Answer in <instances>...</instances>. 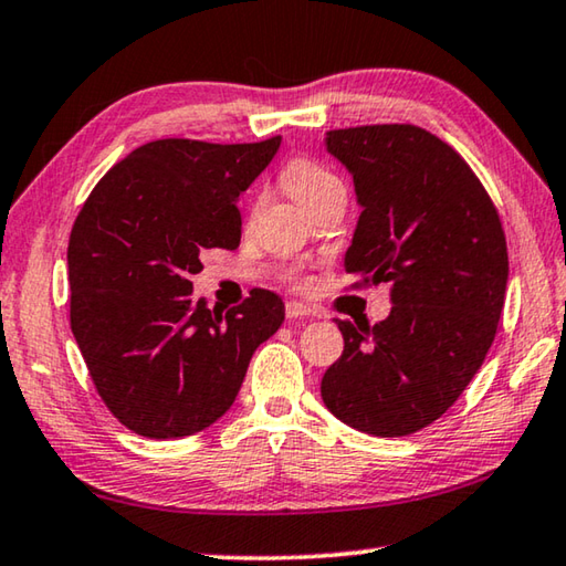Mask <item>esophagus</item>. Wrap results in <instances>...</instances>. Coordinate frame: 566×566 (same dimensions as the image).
<instances>
[{"instance_id":"1","label":"esophagus","mask_w":566,"mask_h":566,"mask_svg":"<svg viewBox=\"0 0 566 566\" xmlns=\"http://www.w3.org/2000/svg\"><path fill=\"white\" fill-rule=\"evenodd\" d=\"M312 310L306 304L300 302H286V319H304V317H312Z\"/></svg>"}]
</instances>
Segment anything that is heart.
<instances>
[{"instance_id":"heart-1","label":"heart","mask_w":566,"mask_h":566,"mask_svg":"<svg viewBox=\"0 0 566 566\" xmlns=\"http://www.w3.org/2000/svg\"><path fill=\"white\" fill-rule=\"evenodd\" d=\"M282 185L300 202L306 212L322 205L324 199L344 191L342 179L327 167L310 159H294L282 171Z\"/></svg>"}]
</instances>
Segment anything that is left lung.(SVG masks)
Instances as JSON below:
<instances>
[{
	"label": "left lung",
	"instance_id": "8db88e82",
	"mask_svg": "<svg viewBox=\"0 0 566 566\" xmlns=\"http://www.w3.org/2000/svg\"><path fill=\"white\" fill-rule=\"evenodd\" d=\"M354 179L361 214L344 272L391 284L375 327L337 319L342 357L324 371L334 417L375 437H405L454 405L490 352L510 260L482 181L442 139L411 124L324 134Z\"/></svg>",
	"mask_w": 566,
	"mask_h": 566
}]
</instances>
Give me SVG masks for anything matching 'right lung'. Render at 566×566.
Segmentation results:
<instances>
[{
    "mask_svg": "<svg viewBox=\"0 0 566 566\" xmlns=\"http://www.w3.org/2000/svg\"><path fill=\"white\" fill-rule=\"evenodd\" d=\"M280 145L149 142L99 179L76 217L72 334L104 405L132 432L177 439L214 424L254 349L282 327L274 292L254 290L227 314L191 294L199 254L239 247V197Z\"/></svg>",
    "mask_w": 566,
    "mask_h": 566,
    "instance_id": "1",
    "label": "right lung"
}]
</instances>
